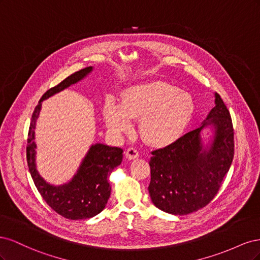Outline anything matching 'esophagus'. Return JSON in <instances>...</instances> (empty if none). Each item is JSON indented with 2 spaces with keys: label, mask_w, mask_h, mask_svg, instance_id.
Masks as SVG:
<instances>
[{
  "label": "esophagus",
  "mask_w": 260,
  "mask_h": 260,
  "mask_svg": "<svg viewBox=\"0 0 260 260\" xmlns=\"http://www.w3.org/2000/svg\"><path fill=\"white\" fill-rule=\"evenodd\" d=\"M125 157H127L128 159H136L139 157V152L137 151L136 148L133 147H129L127 151H125Z\"/></svg>",
  "instance_id": "1"
}]
</instances>
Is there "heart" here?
Wrapping results in <instances>:
<instances>
[{
	"instance_id": "heart-1",
	"label": "heart",
	"mask_w": 260,
	"mask_h": 260,
	"mask_svg": "<svg viewBox=\"0 0 260 260\" xmlns=\"http://www.w3.org/2000/svg\"><path fill=\"white\" fill-rule=\"evenodd\" d=\"M194 112L190 94L164 81L130 86L122 93L120 104L107 100L103 107L105 122L113 132L129 131L131 119H138L141 137L159 147L172 144L183 135Z\"/></svg>"
}]
</instances>
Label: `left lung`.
<instances>
[{
	"mask_svg": "<svg viewBox=\"0 0 260 260\" xmlns=\"http://www.w3.org/2000/svg\"><path fill=\"white\" fill-rule=\"evenodd\" d=\"M208 125L214 129V137L205 148L200 132ZM152 155L148 192L157 208L172 215H187L208 205L234 155L232 119L219 94H215V107L200 128Z\"/></svg>",
	"mask_w": 260,
	"mask_h": 260,
	"instance_id": "1",
	"label": "left lung"
}]
</instances>
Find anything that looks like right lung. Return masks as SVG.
I'll list each match as a JSON object with an SVG mask.
<instances>
[{"mask_svg": "<svg viewBox=\"0 0 260 260\" xmlns=\"http://www.w3.org/2000/svg\"><path fill=\"white\" fill-rule=\"evenodd\" d=\"M91 72L92 67L81 69L43 94L31 117L27 140V162L39 193L54 211L72 220L92 218L105 208L112 190L108 176L121 164L123 151L119 147L100 143L92 145L72 181L64 185L54 186L45 182L36 168L35 128L41 111V102L80 81Z\"/></svg>", "mask_w": 260, "mask_h": 260, "instance_id": "obj_1", "label": "right lung"}]
</instances>
